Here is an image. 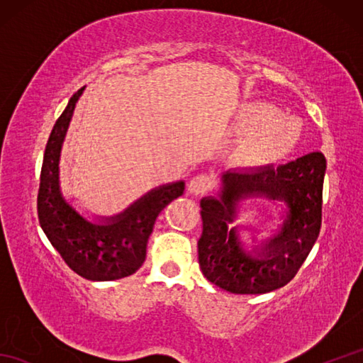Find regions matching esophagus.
<instances>
[{
  "instance_id": "esophagus-1",
  "label": "esophagus",
  "mask_w": 363,
  "mask_h": 363,
  "mask_svg": "<svg viewBox=\"0 0 363 363\" xmlns=\"http://www.w3.org/2000/svg\"><path fill=\"white\" fill-rule=\"evenodd\" d=\"M213 189V181L209 176L199 174L189 182V191L194 195H206Z\"/></svg>"
}]
</instances>
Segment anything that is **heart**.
<instances>
[{
	"label": "heart",
	"instance_id": "heart-1",
	"mask_svg": "<svg viewBox=\"0 0 363 363\" xmlns=\"http://www.w3.org/2000/svg\"><path fill=\"white\" fill-rule=\"evenodd\" d=\"M234 129L245 137L240 159L245 165L264 169L287 160L303 140V123L287 117L268 101H248L234 115Z\"/></svg>",
	"mask_w": 363,
	"mask_h": 363
}]
</instances>
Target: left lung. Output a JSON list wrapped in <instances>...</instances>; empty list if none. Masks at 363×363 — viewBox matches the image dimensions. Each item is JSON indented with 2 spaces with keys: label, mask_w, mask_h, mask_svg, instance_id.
Returning a JSON list of instances; mask_svg holds the SVG:
<instances>
[{
  "label": "left lung",
  "mask_w": 363,
  "mask_h": 363,
  "mask_svg": "<svg viewBox=\"0 0 363 363\" xmlns=\"http://www.w3.org/2000/svg\"><path fill=\"white\" fill-rule=\"evenodd\" d=\"M325 172L326 159L317 151L277 168L223 174L220 198L201 199L198 260L207 279L238 295H259L289 284L320 234ZM252 197L284 201L289 209L280 233L256 255L242 250L236 228H227L236 206Z\"/></svg>",
  "instance_id": "1"
}]
</instances>
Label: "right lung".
<instances>
[{"label": "right lung", "mask_w": 363, "mask_h": 363, "mask_svg": "<svg viewBox=\"0 0 363 363\" xmlns=\"http://www.w3.org/2000/svg\"><path fill=\"white\" fill-rule=\"evenodd\" d=\"M78 90L54 125L46 143L37 196L38 221L51 245L74 273L89 281H115L143 265L154 221L173 199L184 194V181L148 191L125 212L91 223L68 204L59 187V159ZM104 220V218H103Z\"/></svg>", "instance_id": "right-lung-1"}]
</instances>
